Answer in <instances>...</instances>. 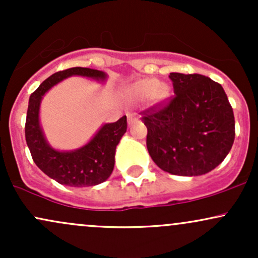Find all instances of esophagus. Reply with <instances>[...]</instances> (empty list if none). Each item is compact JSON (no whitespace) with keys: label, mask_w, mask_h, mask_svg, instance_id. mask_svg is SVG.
I'll list each match as a JSON object with an SVG mask.
<instances>
[{"label":"esophagus","mask_w":258,"mask_h":258,"mask_svg":"<svg viewBox=\"0 0 258 258\" xmlns=\"http://www.w3.org/2000/svg\"><path fill=\"white\" fill-rule=\"evenodd\" d=\"M136 120L135 114H127V121H128V125H131L133 121Z\"/></svg>","instance_id":"34e87169"}]
</instances>
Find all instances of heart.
<instances>
[{
    "mask_svg": "<svg viewBox=\"0 0 258 258\" xmlns=\"http://www.w3.org/2000/svg\"><path fill=\"white\" fill-rule=\"evenodd\" d=\"M126 92L130 98L136 100L150 98L154 104H165L172 96L170 86L160 84L159 80L154 78L137 80L127 87Z\"/></svg>",
    "mask_w": 258,
    "mask_h": 258,
    "instance_id": "b5f03b06",
    "label": "heart"
}]
</instances>
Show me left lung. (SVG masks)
<instances>
[{
  "label": "left lung",
  "instance_id": "1",
  "mask_svg": "<svg viewBox=\"0 0 258 258\" xmlns=\"http://www.w3.org/2000/svg\"><path fill=\"white\" fill-rule=\"evenodd\" d=\"M176 96L142 117L147 148L165 172L201 176L223 161L235 137L233 109L223 87L199 74L171 73Z\"/></svg>",
  "mask_w": 258,
  "mask_h": 258
}]
</instances>
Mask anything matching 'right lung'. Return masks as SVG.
<instances>
[{
  "instance_id": "obj_1",
  "label": "right lung",
  "mask_w": 258,
  "mask_h": 258,
  "mask_svg": "<svg viewBox=\"0 0 258 258\" xmlns=\"http://www.w3.org/2000/svg\"><path fill=\"white\" fill-rule=\"evenodd\" d=\"M72 76L105 82L104 72L90 68H70L49 76L30 96L25 122V139L36 166L63 185L92 186L105 182L115 165V152L127 130L126 116L104 123L85 146L74 150H58L46 139L40 123V106L44 94L53 86Z\"/></svg>"
}]
</instances>
